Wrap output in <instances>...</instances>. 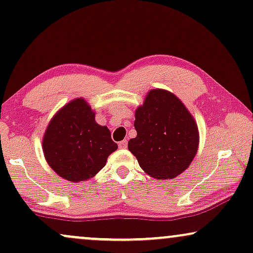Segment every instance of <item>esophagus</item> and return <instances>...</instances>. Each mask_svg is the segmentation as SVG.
<instances>
[{
	"instance_id": "1",
	"label": "esophagus",
	"mask_w": 253,
	"mask_h": 253,
	"mask_svg": "<svg viewBox=\"0 0 253 253\" xmlns=\"http://www.w3.org/2000/svg\"><path fill=\"white\" fill-rule=\"evenodd\" d=\"M119 147H120V148H127V141H126V140H123V141L119 142Z\"/></svg>"
}]
</instances>
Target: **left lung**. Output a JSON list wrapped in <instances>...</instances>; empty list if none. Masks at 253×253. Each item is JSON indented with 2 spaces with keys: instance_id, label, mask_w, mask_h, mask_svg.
Wrapping results in <instances>:
<instances>
[{
  "instance_id": "1",
  "label": "left lung",
  "mask_w": 253,
  "mask_h": 253,
  "mask_svg": "<svg viewBox=\"0 0 253 253\" xmlns=\"http://www.w3.org/2000/svg\"><path fill=\"white\" fill-rule=\"evenodd\" d=\"M136 136L128 150L140 167L156 179H172L192 163L199 132L192 114L174 94L152 89L135 111Z\"/></svg>"
}]
</instances>
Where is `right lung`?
Here are the masks:
<instances>
[{
  "label": "right lung",
  "mask_w": 253,
  "mask_h": 253,
  "mask_svg": "<svg viewBox=\"0 0 253 253\" xmlns=\"http://www.w3.org/2000/svg\"><path fill=\"white\" fill-rule=\"evenodd\" d=\"M48 165L68 181L93 178L118 148L106 126L82 97L63 106L47 126L42 141Z\"/></svg>",
  "instance_id": "add662e5"
}]
</instances>
